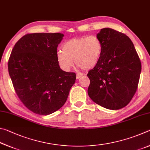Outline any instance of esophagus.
Wrapping results in <instances>:
<instances>
[{"label": "esophagus", "instance_id": "1", "mask_svg": "<svg viewBox=\"0 0 150 150\" xmlns=\"http://www.w3.org/2000/svg\"><path fill=\"white\" fill-rule=\"evenodd\" d=\"M83 75V73H81V72H78L76 74V79H79V78L82 76Z\"/></svg>", "mask_w": 150, "mask_h": 150}]
</instances>
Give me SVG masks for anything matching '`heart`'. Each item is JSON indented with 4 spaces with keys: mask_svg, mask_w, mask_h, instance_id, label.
I'll use <instances>...</instances> for the list:
<instances>
[{
    "mask_svg": "<svg viewBox=\"0 0 150 150\" xmlns=\"http://www.w3.org/2000/svg\"><path fill=\"white\" fill-rule=\"evenodd\" d=\"M62 51L57 52V59L63 70H68L74 61L83 70L96 67L100 60L102 43L98 37L90 35L73 38L63 44Z\"/></svg>",
    "mask_w": 150,
    "mask_h": 150,
    "instance_id": "heart-1",
    "label": "heart"
}]
</instances>
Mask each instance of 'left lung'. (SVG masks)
<instances>
[{"mask_svg": "<svg viewBox=\"0 0 150 150\" xmlns=\"http://www.w3.org/2000/svg\"><path fill=\"white\" fill-rule=\"evenodd\" d=\"M97 37L102 43L100 60L88 72V93L93 102L117 110L127 106L138 88L140 59L132 41L111 28L101 29Z\"/></svg>", "mask_w": 150, "mask_h": 150, "instance_id": "obj_1", "label": "left lung"}]
</instances>
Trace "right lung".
Masks as SVG:
<instances>
[{"label":"right lung","instance_id":"right-lung-1","mask_svg":"<svg viewBox=\"0 0 150 150\" xmlns=\"http://www.w3.org/2000/svg\"><path fill=\"white\" fill-rule=\"evenodd\" d=\"M60 33H28L18 40L8 62L9 75L22 103L36 114H51L64 105L76 81L57 61Z\"/></svg>","mask_w":150,"mask_h":150}]
</instances>
